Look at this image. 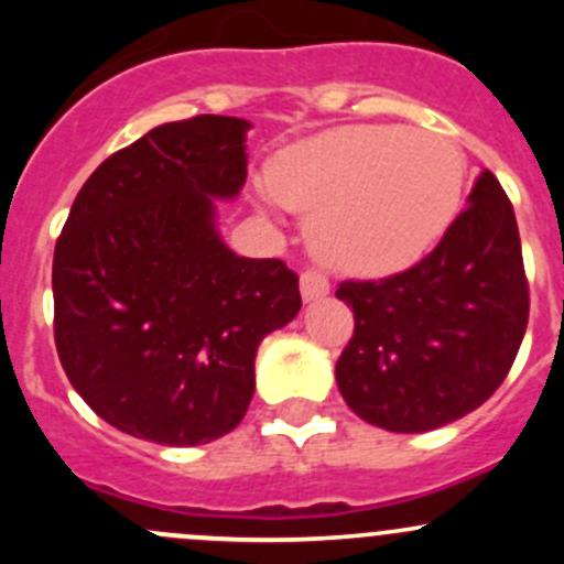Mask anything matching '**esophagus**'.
<instances>
[{
    "label": "esophagus",
    "mask_w": 564,
    "mask_h": 564,
    "mask_svg": "<svg viewBox=\"0 0 564 564\" xmlns=\"http://www.w3.org/2000/svg\"><path fill=\"white\" fill-rule=\"evenodd\" d=\"M300 292H303L305 303H308V300L324 297V294L329 292L327 275L314 270V267H308V270H303V275H300Z\"/></svg>",
    "instance_id": "obj_1"
}]
</instances>
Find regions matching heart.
<instances>
[{
  "label": "heart",
  "mask_w": 564,
  "mask_h": 564,
  "mask_svg": "<svg viewBox=\"0 0 564 564\" xmlns=\"http://www.w3.org/2000/svg\"><path fill=\"white\" fill-rule=\"evenodd\" d=\"M281 204L314 218L324 261L355 275L414 264L456 218L464 155L456 141L403 124H349L283 152L270 169Z\"/></svg>",
  "instance_id": "b5f03b06"
}]
</instances>
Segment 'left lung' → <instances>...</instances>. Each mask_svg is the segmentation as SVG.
Returning <instances> with one entry per match:
<instances>
[{
    "instance_id": "8db88e82",
    "label": "left lung",
    "mask_w": 564,
    "mask_h": 564,
    "mask_svg": "<svg viewBox=\"0 0 564 564\" xmlns=\"http://www.w3.org/2000/svg\"><path fill=\"white\" fill-rule=\"evenodd\" d=\"M355 333L335 362L351 412L423 434L486 403L508 377L529 322L513 204L482 172L440 246L395 275L344 281Z\"/></svg>"
}]
</instances>
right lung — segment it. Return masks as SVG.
<instances>
[{
  "label": "right lung",
  "instance_id": "obj_1",
  "mask_svg": "<svg viewBox=\"0 0 564 564\" xmlns=\"http://www.w3.org/2000/svg\"><path fill=\"white\" fill-rule=\"evenodd\" d=\"M246 119L150 130L84 182L54 248L56 355L108 425L207 445L246 417L261 338L303 308L281 259L220 242L213 196L246 185Z\"/></svg>",
  "mask_w": 564,
  "mask_h": 564
}]
</instances>
